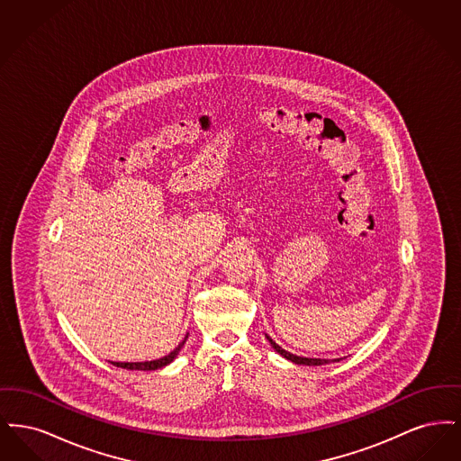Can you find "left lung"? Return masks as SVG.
Returning a JSON list of instances; mask_svg holds the SVG:
<instances>
[{"instance_id": "8db88e82", "label": "left lung", "mask_w": 461, "mask_h": 461, "mask_svg": "<svg viewBox=\"0 0 461 461\" xmlns=\"http://www.w3.org/2000/svg\"><path fill=\"white\" fill-rule=\"evenodd\" d=\"M266 339L269 340V344L273 346V349L278 352V354H282L284 357H286L288 361H292V363H295V365H307V366H320V365H327L329 363V359H312V357H301V356H295V354H290V352H286L285 349H282L276 342H273V339L271 337H267L266 335Z\"/></svg>"}]
</instances>
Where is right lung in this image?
<instances>
[{
    "label": "right lung",
    "instance_id": "add662e5",
    "mask_svg": "<svg viewBox=\"0 0 461 461\" xmlns=\"http://www.w3.org/2000/svg\"><path fill=\"white\" fill-rule=\"evenodd\" d=\"M186 339H188V335L185 337V340H183V342H179V344H177V348H176L175 351L169 352L167 356H164V357H160V359H155V361H145V363H112V365H113V366H119V368H126V370H143V372H149V370H158V368H162V366H167V365L175 359L176 356H177V352L181 351V348L185 346Z\"/></svg>",
    "mask_w": 461,
    "mask_h": 461
}]
</instances>
